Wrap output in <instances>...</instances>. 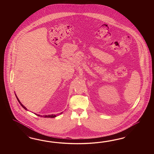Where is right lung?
Wrapping results in <instances>:
<instances>
[{"instance_id": "obj_1", "label": "right lung", "mask_w": 154, "mask_h": 154, "mask_svg": "<svg viewBox=\"0 0 154 154\" xmlns=\"http://www.w3.org/2000/svg\"><path fill=\"white\" fill-rule=\"evenodd\" d=\"M15 95H16V98H17V100L19 101V103L20 104V105L23 107L25 109V110H28L27 109V108H26L24 106H23V104L21 103L20 102V100L19 99V98H17V95L15 94ZM62 113V112L61 113H59V115L60 114H61ZM35 115H37V116H41V117H45V118H54V117H56V116L57 115H44V116H41V115H37V114H35Z\"/></svg>"}]
</instances>
